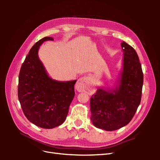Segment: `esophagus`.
<instances>
[{"label": "esophagus", "mask_w": 160, "mask_h": 160, "mask_svg": "<svg viewBox=\"0 0 160 160\" xmlns=\"http://www.w3.org/2000/svg\"><path fill=\"white\" fill-rule=\"evenodd\" d=\"M76 88L79 91H89L92 88V83L89 77H83L79 79L76 84Z\"/></svg>", "instance_id": "obj_1"}]
</instances>
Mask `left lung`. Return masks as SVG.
<instances>
[{
	"label": "left lung",
	"instance_id": "8db88e82",
	"mask_svg": "<svg viewBox=\"0 0 160 160\" xmlns=\"http://www.w3.org/2000/svg\"><path fill=\"white\" fill-rule=\"evenodd\" d=\"M122 69L113 88L99 87L90 99L91 119L96 128L114 131L128 125L141 102L143 82L136 51L122 41Z\"/></svg>",
	"mask_w": 160,
	"mask_h": 160
}]
</instances>
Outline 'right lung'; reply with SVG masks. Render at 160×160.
Returning <instances> with one entry per match:
<instances>
[{"label": "right lung", "mask_w": 160, "mask_h": 160, "mask_svg": "<svg viewBox=\"0 0 160 160\" xmlns=\"http://www.w3.org/2000/svg\"><path fill=\"white\" fill-rule=\"evenodd\" d=\"M45 37L31 49L22 63L18 76V98L28 120L37 126L52 129L65 122L69 108L75 97L77 80L60 81L48 75L38 57L40 46Z\"/></svg>", "instance_id": "1"}]
</instances>
